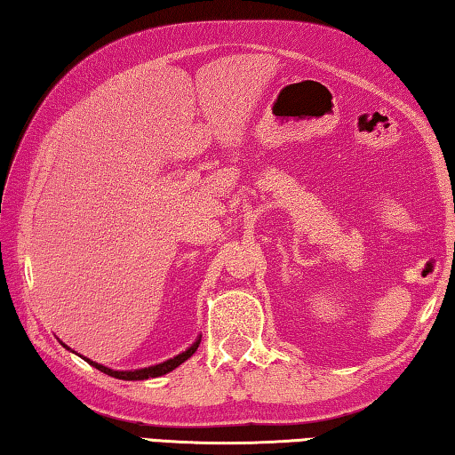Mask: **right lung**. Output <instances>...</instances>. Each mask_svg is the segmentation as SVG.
Returning a JSON list of instances; mask_svg holds the SVG:
<instances>
[{
    "label": "right lung",
    "instance_id": "1",
    "mask_svg": "<svg viewBox=\"0 0 455 455\" xmlns=\"http://www.w3.org/2000/svg\"><path fill=\"white\" fill-rule=\"evenodd\" d=\"M60 343H61V341H60ZM61 345H64V343H61ZM198 345H200V335L196 337V341L192 343L187 351L179 353V355H176V357L166 359V361H163V363H156V365H150V367L128 369V371H118V369H110V367H106V365H100V363H96V361H90L88 357H84V361H88V363H90L92 367H96L98 371H102V373L110 375V377H116V379H124V381H142V379H150V377H160V375L171 373L172 369L182 365L184 361H187L188 357H192V353H195V351L198 349ZM64 347L70 349V347H68V345H64ZM70 351H72V349H70ZM80 357H82V355H80Z\"/></svg>",
    "mask_w": 455,
    "mask_h": 455
}]
</instances>
